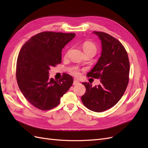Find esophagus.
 Masks as SVG:
<instances>
[{
  "mask_svg": "<svg viewBox=\"0 0 148 148\" xmlns=\"http://www.w3.org/2000/svg\"><path fill=\"white\" fill-rule=\"evenodd\" d=\"M79 82L78 81V80H77V79H74V81H73V84H74V85L78 84H79Z\"/></svg>",
  "mask_w": 148,
  "mask_h": 148,
  "instance_id": "1",
  "label": "esophagus"
}]
</instances>
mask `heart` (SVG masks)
<instances>
[{"label": "heart", "mask_w": 148, "mask_h": 148, "mask_svg": "<svg viewBox=\"0 0 148 148\" xmlns=\"http://www.w3.org/2000/svg\"><path fill=\"white\" fill-rule=\"evenodd\" d=\"M83 50L84 51V53L87 52H91L94 55L95 54L97 51V47L95 44L90 41H86L83 43ZM72 73L74 75H78L79 72L77 69L74 70Z\"/></svg>", "instance_id": "heart-1"}]
</instances>
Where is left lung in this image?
Listing matches in <instances>:
<instances>
[{
	"label": "left lung",
	"instance_id": "8db88e82",
	"mask_svg": "<svg viewBox=\"0 0 148 148\" xmlns=\"http://www.w3.org/2000/svg\"><path fill=\"white\" fill-rule=\"evenodd\" d=\"M101 41V55L88 77L99 78L101 84L95 87L82 83L86 92L82 96L84 106L101 112L114 106L126 90L129 81L130 62L127 52L119 41L104 32L93 31Z\"/></svg>",
	"mask_w": 148,
	"mask_h": 148
}]
</instances>
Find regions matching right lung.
<instances>
[{
    "label": "right lung",
    "mask_w": 148,
    "mask_h": 148,
    "mask_svg": "<svg viewBox=\"0 0 148 148\" xmlns=\"http://www.w3.org/2000/svg\"><path fill=\"white\" fill-rule=\"evenodd\" d=\"M75 36V33L45 31L31 37L21 47L16 81L25 97L36 108L46 110L56 107L72 85L70 75L64 74L57 80L49 78V71L61 63L62 49Z\"/></svg>",
    "instance_id": "obj_1"
}]
</instances>
